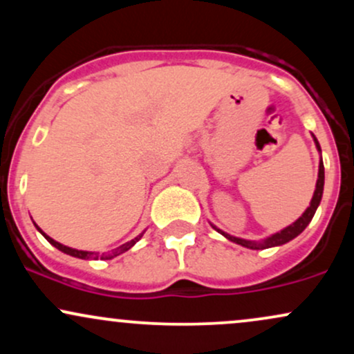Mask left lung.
<instances>
[{
    "instance_id": "1",
    "label": "left lung",
    "mask_w": 354,
    "mask_h": 354,
    "mask_svg": "<svg viewBox=\"0 0 354 354\" xmlns=\"http://www.w3.org/2000/svg\"><path fill=\"white\" fill-rule=\"evenodd\" d=\"M315 138V136H313ZM315 143H316V148H318V151H321L319 148V143L318 140L315 138ZM323 186H324V166H323V160L319 161V171H318V181H316V189H315V194H313V200H311V205L308 206V209L304 211V213L299 216L293 225H290L288 228H284L279 231V233L273 234V236L266 238L263 243H254V241H246V239H241V238H234V236H230V234L223 233L221 230H218L216 226H213L214 230L218 231V233H221L223 236H226L230 239V241L233 243H238V245L245 246V248H251V250H265V248H273V246H279V245H284V243L291 241V239L298 236L299 233H303V230L306 228L308 225H310V221L315 216L316 213V208L319 206V201H321V196H323Z\"/></svg>"
}]
</instances>
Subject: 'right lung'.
Segmentation results:
<instances>
[{
	"label": "right lung",
	"mask_w": 354,
	"mask_h": 354,
	"mask_svg": "<svg viewBox=\"0 0 354 354\" xmlns=\"http://www.w3.org/2000/svg\"><path fill=\"white\" fill-rule=\"evenodd\" d=\"M36 228H38V226H36ZM39 230V228H38ZM39 233L43 234L44 238L48 239V241L51 243L53 246L55 248H58L59 251H63V253H66V254H70V256H76V258H81V259H98V258H101V259H111V258H115V256H118V254H121V253H124V251H128L129 248H131L133 245H135V243L138 241V239H140L141 236H143V233L140 234V236H136L135 239H131V241H128V243H124V245H121V246H118V248H115V250H111V251H108L106 254H100V253H91V251H80V250H73V248H68V246H64V245H61V243H58V241H55V239H51L50 236H46V234L43 233L41 230H39Z\"/></svg>",
	"instance_id": "add662e5"
}]
</instances>
